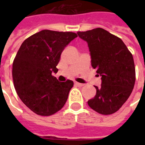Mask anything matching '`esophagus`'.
<instances>
[{
    "label": "esophagus",
    "instance_id": "1",
    "mask_svg": "<svg viewBox=\"0 0 145 145\" xmlns=\"http://www.w3.org/2000/svg\"><path fill=\"white\" fill-rule=\"evenodd\" d=\"M75 84H76V85H77V86H84V84H80V83H78V82H75Z\"/></svg>",
    "mask_w": 145,
    "mask_h": 145
}]
</instances>
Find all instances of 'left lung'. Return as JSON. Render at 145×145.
<instances>
[{"mask_svg": "<svg viewBox=\"0 0 145 145\" xmlns=\"http://www.w3.org/2000/svg\"><path fill=\"white\" fill-rule=\"evenodd\" d=\"M77 35L88 44L91 64L101 76L96 95L88 101L93 110L103 115L117 112L129 99L135 82L133 54L120 37L97 28Z\"/></svg>", "mask_w": 145, "mask_h": 145, "instance_id": "8db88e82", "label": "left lung"}]
</instances>
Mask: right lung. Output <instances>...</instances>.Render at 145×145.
Here are the masks:
<instances>
[{
	"label": "right lung",
	"instance_id": "obj_1",
	"mask_svg": "<svg viewBox=\"0 0 145 145\" xmlns=\"http://www.w3.org/2000/svg\"><path fill=\"white\" fill-rule=\"evenodd\" d=\"M77 35L69 31L43 30L24 40L12 63L14 87L33 112L50 116L65 105L74 82H59L52 76L65 47Z\"/></svg>",
	"mask_w": 145,
	"mask_h": 145
}]
</instances>
